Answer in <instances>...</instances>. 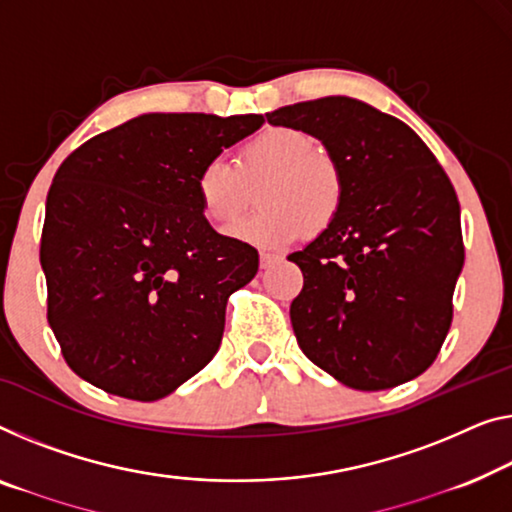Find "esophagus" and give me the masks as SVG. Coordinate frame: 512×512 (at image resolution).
<instances>
[{"instance_id":"1","label":"esophagus","mask_w":512,"mask_h":512,"mask_svg":"<svg viewBox=\"0 0 512 512\" xmlns=\"http://www.w3.org/2000/svg\"><path fill=\"white\" fill-rule=\"evenodd\" d=\"M280 259L282 257L276 253H259V266H262V269H269V266L280 262Z\"/></svg>"}]
</instances>
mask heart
<instances>
[{"label":"heart","instance_id":"heart-1","mask_svg":"<svg viewBox=\"0 0 512 512\" xmlns=\"http://www.w3.org/2000/svg\"><path fill=\"white\" fill-rule=\"evenodd\" d=\"M259 183L257 202L264 209L230 232L259 248H280L303 232L329 230L345 197L338 163L315 151L308 133L273 126L243 144L236 165L223 156L204 160L195 177L202 216L216 227H230L248 207L250 188Z\"/></svg>","mask_w":512,"mask_h":512}]
</instances>
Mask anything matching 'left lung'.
<instances>
[{"label": "left lung", "mask_w": 512, "mask_h": 512, "mask_svg": "<svg viewBox=\"0 0 512 512\" xmlns=\"http://www.w3.org/2000/svg\"><path fill=\"white\" fill-rule=\"evenodd\" d=\"M266 121L319 137L345 183L329 230L289 255L303 273L289 308L303 354L358 391L423 375L451 329L464 264L444 167L404 121L356 98L294 103Z\"/></svg>", "instance_id": "8db88e82"}]
</instances>
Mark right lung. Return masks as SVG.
<instances>
[{
  "label": "right lung",
  "instance_id": "1",
  "mask_svg": "<svg viewBox=\"0 0 512 512\" xmlns=\"http://www.w3.org/2000/svg\"><path fill=\"white\" fill-rule=\"evenodd\" d=\"M262 124V114H142L59 165L41 266L48 324L75 375L151 402L216 356L227 299L255 278L259 259L211 230L195 177Z\"/></svg>",
  "mask_w": 512,
  "mask_h": 512
}]
</instances>
